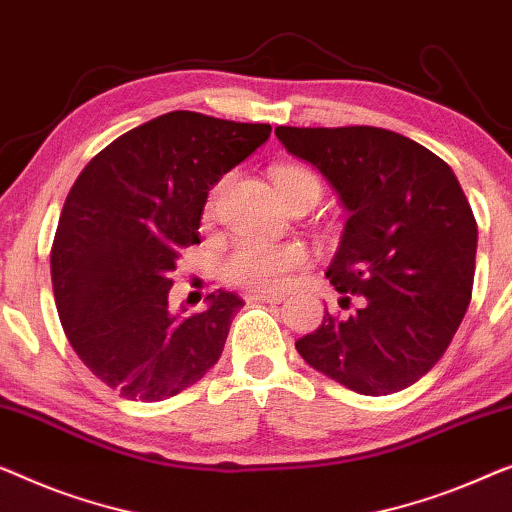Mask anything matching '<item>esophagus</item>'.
I'll list each match as a JSON object with an SVG mask.
<instances>
[{
  "mask_svg": "<svg viewBox=\"0 0 512 512\" xmlns=\"http://www.w3.org/2000/svg\"><path fill=\"white\" fill-rule=\"evenodd\" d=\"M244 300H247V302H270V305H279V302L284 300V295H279V293H247V295H244Z\"/></svg>",
  "mask_w": 512,
  "mask_h": 512,
  "instance_id": "esophagus-1",
  "label": "esophagus"
}]
</instances>
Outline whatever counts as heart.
<instances>
[{
  "instance_id": "heart-1",
  "label": "heart",
  "mask_w": 512,
  "mask_h": 512,
  "mask_svg": "<svg viewBox=\"0 0 512 512\" xmlns=\"http://www.w3.org/2000/svg\"><path fill=\"white\" fill-rule=\"evenodd\" d=\"M274 184L284 201L300 194L321 198V182L307 168L279 166L274 170ZM219 187L212 191L207 210L212 212ZM305 263V249L295 242H268L258 238H242L228 251L221 263V277L228 284L249 288V291H279L288 274Z\"/></svg>"
}]
</instances>
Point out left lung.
Here are the masks:
<instances>
[{"label": "left lung", "instance_id": "obj_1", "mask_svg": "<svg viewBox=\"0 0 512 512\" xmlns=\"http://www.w3.org/2000/svg\"><path fill=\"white\" fill-rule=\"evenodd\" d=\"M288 154L321 173L348 212L328 279L362 295L295 342L316 372L360 395H390L422 379L471 302L478 226L446 161L376 127H277ZM348 300V298H346Z\"/></svg>", "mask_w": 512, "mask_h": 512}]
</instances>
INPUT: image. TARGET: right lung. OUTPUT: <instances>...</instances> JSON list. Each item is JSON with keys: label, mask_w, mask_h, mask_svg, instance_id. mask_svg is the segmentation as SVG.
Returning <instances> with one entry per match:
<instances>
[{"label": "right lung", "mask_w": 512, "mask_h": 512, "mask_svg": "<svg viewBox=\"0 0 512 512\" xmlns=\"http://www.w3.org/2000/svg\"><path fill=\"white\" fill-rule=\"evenodd\" d=\"M270 124L173 110L122 133L83 168L59 217L50 274L85 367L120 397L161 402L217 365L240 295L173 311L170 272L198 244L207 194L270 138Z\"/></svg>", "instance_id": "obj_1"}]
</instances>
